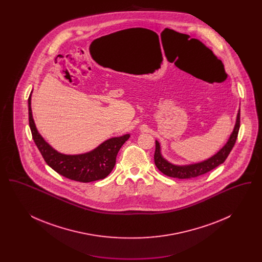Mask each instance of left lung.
<instances>
[{
  "label": "left lung",
  "mask_w": 262,
  "mask_h": 262,
  "mask_svg": "<svg viewBox=\"0 0 262 262\" xmlns=\"http://www.w3.org/2000/svg\"><path fill=\"white\" fill-rule=\"evenodd\" d=\"M238 129H239V110L237 114L236 124L233 128V132L231 133L224 146L208 159H205L200 162L187 164V165H177V164L169 162L166 158L163 157L160 143L158 140H156L155 153H154L155 165L163 174L172 178L190 179V178H195V177L205 174L213 170L214 168H216L217 166H219L220 164L224 163L226 158L228 157V155L230 154L231 150L236 143Z\"/></svg>",
  "instance_id": "left-lung-1"
}]
</instances>
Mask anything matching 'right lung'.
Segmentation results:
<instances>
[{
	"mask_svg": "<svg viewBox=\"0 0 262 262\" xmlns=\"http://www.w3.org/2000/svg\"><path fill=\"white\" fill-rule=\"evenodd\" d=\"M31 94L28 98L29 126L33 140L44 160L58 174L81 183H89L105 179L112 172L116 157L120 148L129 138L126 134L121 137H111L96 148L81 154H63L54 149L39 134L31 110Z\"/></svg>",
	"mask_w": 262,
	"mask_h": 262,
	"instance_id": "add662e5",
	"label": "right lung"
}]
</instances>
